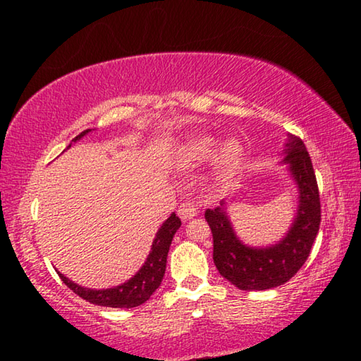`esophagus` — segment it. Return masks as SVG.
<instances>
[{"label":"esophagus","mask_w":361,"mask_h":361,"mask_svg":"<svg viewBox=\"0 0 361 361\" xmlns=\"http://www.w3.org/2000/svg\"><path fill=\"white\" fill-rule=\"evenodd\" d=\"M197 213H199L197 209H195V205H192L191 202H183L178 209V215L181 218V221H185V223L189 221L191 218L197 216Z\"/></svg>","instance_id":"1"}]
</instances>
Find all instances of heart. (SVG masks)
<instances>
[{"label": "heart", "mask_w": 361, "mask_h": 361, "mask_svg": "<svg viewBox=\"0 0 361 361\" xmlns=\"http://www.w3.org/2000/svg\"><path fill=\"white\" fill-rule=\"evenodd\" d=\"M180 154L189 164H200L212 157L213 173L219 180H229L240 169L245 148L237 138H228L218 145L215 137L197 135L181 145Z\"/></svg>", "instance_id": "1"}]
</instances>
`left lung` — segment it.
Masks as SVG:
<instances>
[{
	"mask_svg": "<svg viewBox=\"0 0 361 361\" xmlns=\"http://www.w3.org/2000/svg\"><path fill=\"white\" fill-rule=\"evenodd\" d=\"M282 164L298 189V207L290 229L279 242L252 247L237 237L223 200L205 212L213 234V261L218 272L239 290H271L295 276L309 258L320 228V195L312 161L301 138L288 133Z\"/></svg>",
	"mask_w": 361,
	"mask_h": 361,
	"instance_id": "8db88e82",
	"label": "left lung"
}]
</instances>
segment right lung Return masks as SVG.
Here are the masks:
<instances>
[{
	"mask_svg": "<svg viewBox=\"0 0 361 361\" xmlns=\"http://www.w3.org/2000/svg\"><path fill=\"white\" fill-rule=\"evenodd\" d=\"M89 132H92V129L81 132L78 137L71 140V143L79 142V140H81L84 135H87ZM71 143L68 145V148L71 146ZM180 226H181L180 218L176 216L175 213H172V215L162 223L161 228H159L154 240H152L151 252L148 255V258H146L145 264L140 267V271L132 279L127 280V282L121 283L118 286H113V288H103V290L84 288V286L75 283L73 280L66 279L63 274L59 272V276L70 290L75 291L78 296H81L82 299H85V301L97 305H103V307H119V309L137 307V305L148 301L152 293H154L159 288V285H161L164 274H166L169 250H170V245H172L175 232L178 231Z\"/></svg>",
	"mask_w": 361,
	"mask_h": 361,
	"instance_id": "obj_1",
	"label": "right lung"
}]
</instances>
